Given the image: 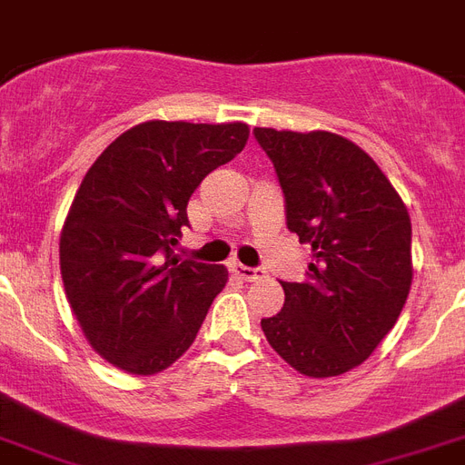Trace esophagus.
I'll return each instance as SVG.
<instances>
[{"instance_id": "1", "label": "esophagus", "mask_w": 465, "mask_h": 465, "mask_svg": "<svg viewBox=\"0 0 465 465\" xmlns=\"http://www.w3.org/2000/svg\"><path fill=\"white\" fill-rule=\"evenodd\" d=\"M230 268H232V273H237L242 280H247V282H256V280L266 278V271H263V268L242 266V263H232Z\"/></svg>"}]
</instances>
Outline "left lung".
Here are the masks:
<instances>
[{
  "label": "left lung",
  "mask_w": 465,
  "mask_h": 465,
  "mask_svg": "<svg viewBox=\"0 0 465 465\" xmlns=\"http://www.w3.org/2000/svg\"><path fill=\"white\" fill-rule=\"evenodd\" d=\"M285 197V221L311 263L285 282V306L261 321L299 373L330 378L363 363L394 328L411 290V218L385 173L332 133L254 128Z\"/></svg>",
  "instance_id": "left-lung-1"
}]
</instances>
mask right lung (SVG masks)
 Instances as JSON below:
<instances>
[{
  "instance_id": "1",
  "label": "right lung",
  "mask_w": 465,
  "mask_h": 465,
  "mask_svg": "<svg viewBox=\"0 0 465 465\" xmlns=\"http://www.w3.org/2000/svg\"><path fill=\"white\" fill-rule=\"evenodd\" d=\"M244 123H140L104 149L61 232L68 304L99 356L154 375L185 354L228 282L225 266L178 261L187 202L247 144Z\"/></svg>"
}]
</instances>
